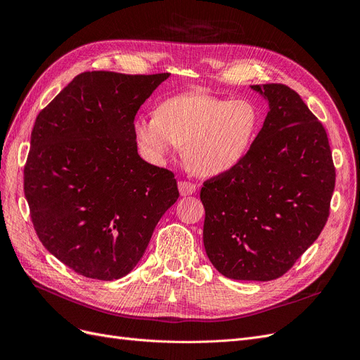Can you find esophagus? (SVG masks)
<instances>
[{
    "label": "esophagus",
    "mask_w": 360,
    "mask_h": 360,
    "mask_svg": "<svg viewBox=\"0 0 360 360\" xmlns=\"http://www.w3.org/2000/svg\"><path fill=\"white\" fill-rule=\"evenodd\" d=\"M178 188H179V194L182 197L193 195L197 191V186L194 184H191V182H186V181H181L178 184Z\"/></svg>",
    "instance_id": "obj_1"
}]
</instances>
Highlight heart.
<instances>
[{"label": "heart", "mask_w": 360, "mask_h": 360, "mask_svg": "<svg viewBox=\"0 0 360 360\" xmlns=\"http://www.w3.org/2000/svg\"><path fill=\"white\" fill-rule=\"evenodd\" d=\"M159 115H139L132 124L140 147L163 160L176 147L198 176L213 178L233 169L248 153L259 113L245 99L186 93L159 106Z\"/></svg>", "instance_id": "obj_1"}]
</instances>
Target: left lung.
<instances>
[{
	"label": "left lung",
	"instance_id": "obj_1",
	"mask_svg": "<svg viewBox=\"0 0 360 360\" xmlns=\"http://www.w3.org/2000/svg\"><path fill=\"white\" fill-rule=\"evenodd\" d=\"M269 113L248 153L204 182L202 242L228 278L285 274L326 226L335 170L327 132L285 84H257Z\"/></svg>",
	"mask_w": 360,
	"mask_h": 360
}]
</instances>
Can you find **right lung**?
<instances>
[{
	"label": "right lung",
	"mask_w": 360,
	"mask_h": 360,
	"mask_svg": "<svg viewBox=\"0 0 360 360\" xmlns=\"http://www.w3.org/2000/svg\"><path fill=\"white\" fill-rule=\"evenodd\" d=\"M169 75L83 72L34 121L25 166L34 231L84 277L127 276L179 197L174 174L140 158L132 128Z\"/></svg>",
	"instance_id": "obj_1"
}]
</instances>
